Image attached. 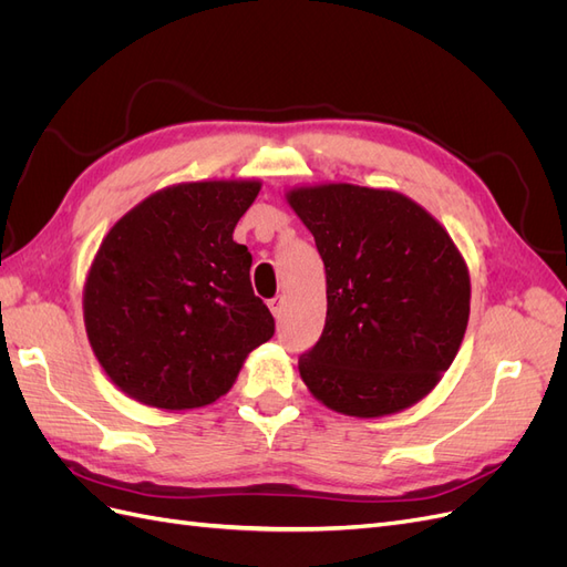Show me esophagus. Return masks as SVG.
<instances>
[{
  "mask_svg": "<svg viewBox=\"0 0 567 567\" xmlns=\"http://www.w3.org/2000/svg\"><path fill=\"white\" fill-rule=\"evenodd\" d=\"M269 310H271V315H274V317L281 319V315H284V298H281V296L271 298V300H269Z\"/></svg>",
  "mask_w": 567,
  "mask_h": 567,
  "instance_id": "34e87169",
  "label": "esophagus"
}]
</instances>
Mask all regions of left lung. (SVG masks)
<instances>
[{"label": "left lung", "instance_id": "obj_1", "mask_svg": "<svg viewBox=\"0 0 567 567\" xmlns=\"http://www.w3.org/2000/svg\"><path fill=\"white\" fill-rule=\"evenodd\" d=\"M326 269L323 333L305 385L340 414L379 419L416 404L454 362L471 279L452 236L411 198L354 184L290 188Z\"/></svg>", "mask_w": 567, "mask_h": 567}]
</instances>
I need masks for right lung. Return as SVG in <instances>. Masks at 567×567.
Returning <instances> with one entry per match:
<instances>
[{
  "label": "right lung",
  "mask_w": 567,
  "mask_h": 567,
  "mask_svg": "<svg viewBox=\"0 0 567 567\" xmlns=\"http://www.w3.org/2000/svg\"><path fill=\"white\" fill-rule=\"evenodd\" d=\"M260 186L161 188L101 241L84 284V329L99 364L132 400L167 411L213 404L274 336V317L250 286L252 255L234 241Z\"/></svg>",
  "instance_id": "right-lung-1"
}]
</instances>
